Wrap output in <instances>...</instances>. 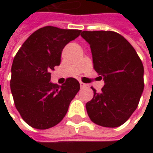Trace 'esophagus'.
Returning a JSON list of instances; mask_svg holds the SVG:
<instances>
[{
	"mask_svg": "<svg viewBox=\"0 0 153 153\" xmlns=\"http://www.w3.org/2000/svg\"><path fill=\"white\" fill-rule=\"evenodd\" d=\"M80 86H81V88H83V87H85L86 84L83 83V82H80Z\"/></svg>",
	"mask_w": 153,
	"mask_h": 153,
	"instance_id": "1",
	"label": "esophagus"
}]
</instances>
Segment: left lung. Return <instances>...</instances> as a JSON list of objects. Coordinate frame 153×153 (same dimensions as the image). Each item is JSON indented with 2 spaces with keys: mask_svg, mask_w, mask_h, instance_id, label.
Returning <instances> with one entry per match:
<instances>
[{
  "mask_svg": "<svg viewBox=\"0 0 153 153\" xmlns=\"http://www.w3.org/2000/svg\"><path fill=\"white\" fill-rule=\"evenodd\" d=\"M90 45L94 68L105 85L86 104L93 123L117 128L126 122L138 106L144 89V67L126 39L114 31H82Z\"/></svg>",
  "mask_w": 153,
  "mask_h": 153,
  "instance_id": "left-lung-1",
  "label": "left lung"
}]
</instances>
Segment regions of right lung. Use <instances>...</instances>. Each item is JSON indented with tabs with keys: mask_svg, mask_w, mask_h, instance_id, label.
<instances>
[{
	"mask_svg": "<svg viewBox=\"0 0 153 153\" xmlns=\"http://www.w3.org/2000/svg\"><path fill=\"white\" fill-rule=\"evenodd\" d=\"M81 32L53 26L41 28L28 37L14 57L11 92L18 111L32 128L47 129L57 125L79 91L76 79L68 78L59 86L50 82V72L59 65L64 48Z\"/></svg>",
	"mask_w": 153,
	"mask_h": 153,
	"instance_id": "obj_1",
	"label": "right lung"
}]
</instances>
